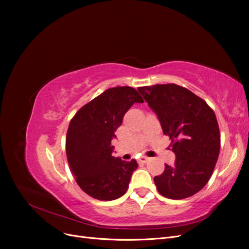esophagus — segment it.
<instances>
[{
  "label": "esophagus",
  "instance_id": "esophagus-1",
  "mask_svg": "<svg viewBox=\"0 0 249 249\" xmlns=\"http://www.w3.org/2000/svg\"><path fill=\"white\" fill-rule=\"evenodd\" d=\"M138 161H139L140 163H146V162L149 161V158H148V157H145V156H141V157L139 158Z\"/></svg>",
  "mask_w": 249,
  "mask_h": 249
}]
</instances>
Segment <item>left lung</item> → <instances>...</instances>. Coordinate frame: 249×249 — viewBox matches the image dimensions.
Here are the masks:
<instances>
[{
	"mask_svg": "<svg viewBox=\"0 0 249 249\" xmlns=\"http://www.w3.org/2000/svg\"><path fill=\"white\" fill-rule=\"evenodd\" d=\"M138 91L170 137L177 157L175 164H165L162 175L154 178L158 191L170 199L192 196L209 182L219 156L220 132L214 111L177 84L139 87Z\"/></svg>",
	"mask_w": 249,
	"mask_h": 249,
	"instance_id": "8db88e82",
	"label": "left lung"
}]
</instances>
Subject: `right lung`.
Here are the masks:
<instances>
[{"mask_svg": "<svg viewBox=\"0 0 249 249\" xmlns=\"http://www.w3.org/2000/svg\"><path fill=\"white\" fill-rule=\"evenodd\" d=\"M135 103H143L136 89L109 88L83 106L71 120L65 149L71 171L81 189L100 200H113L126 192L138 167L112 156L111 141Z\"/></svg>", "mask_w": 249, "mask_h": 249, "instance_id": "obj_1", "label": "right lung"}]
</instances>
